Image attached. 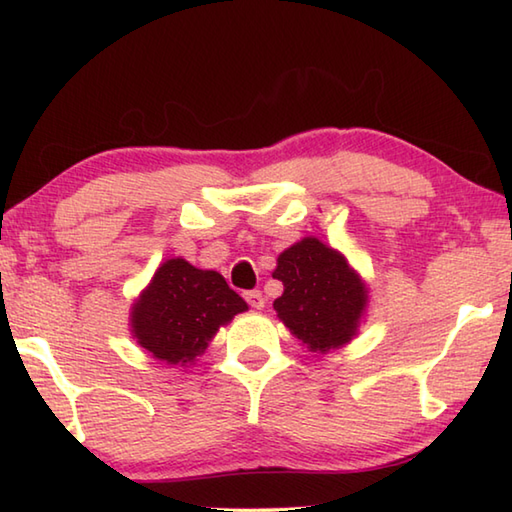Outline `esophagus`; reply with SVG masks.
<instances>
[{
  "mask_svg": "<svg viewBox=\"0 0 512 512\" xmlns=\"http://www.w3.org/2000/svg\"><path fill=\"white\" fill-rule=\"evenodd\" d=\"M244 299L248 301V306L255 308V310H262L264 303H266L262 290H248V292H244Z\"/></svg>",
  "mask_w": 512,
  "mask_h": 512,
  "instance_id": "esophagus-1",
  "label": "esophagus"
}]
</instances>
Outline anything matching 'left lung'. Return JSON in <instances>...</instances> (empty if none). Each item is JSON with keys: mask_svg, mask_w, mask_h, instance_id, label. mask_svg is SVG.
Instances as JSON below:
<instances>
[{"mask_svg": "<svg viewBox=\"0 0 512 512\" xmlns=\"http://www.w3.org/2000/svg\"><path fill=\"white\" fill-rule=\"evenodd\" d=\"M273 277L284 284L273 303L277 317L310 350L325 352L352 339L367 297L343 255L306 237L279 255Z\"/></svg>", "mask_w": 512, "mask_h": 512, "instance_id": "obj_1", "label": "left lung"}]
</instances>
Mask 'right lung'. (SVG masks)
Listing matches in <instances>:
<instances>
[{"label":"right lung","mask_w":512,"mask_h":512,"mask_svg":"<svg viewBox=\"0 0 512 512\" xmlns=\"http://www.w3.org/2000/svg\"><path fill=\"white\" fill-rule=\"evenodd\" d=\"M246 308L220 273L169 259L134 306L132 328L138 343L160 361L184 365L206 350L220 325Z\"/></svg>","instance_id":"add662e5"}]
</instances>
